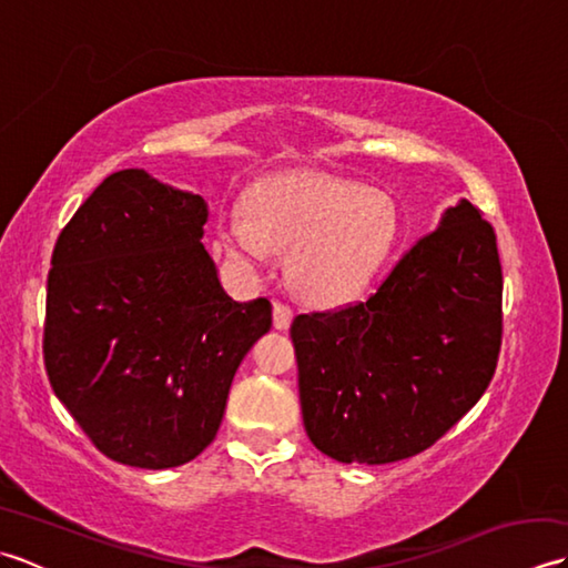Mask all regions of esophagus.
<instances>
[{
  "label": "esophagus",
  "mask_w": 568,
  "mask_h": 568,
  "mask_svg": "<svg viewBox=\"0 0 568 568\" xmlns=\"http://www.w3.org/2000/svg\"><path fill=\"white\" fill-rule=\"evenodd\" d=\"M293 307L287 305V303H281V300H275L273 303V324H275V329H287L291 327V322H293Z\"/></svg>",
  "instance_id": "1"
}]
</instances>
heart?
<instances>
[{
    "instance_id": "1",
    "label": "heart",
    "mask_w": 568,
    "mask_h": 568,
    "mask_svg": "<svg viewBox=\"0 0 568 568\" xmlns=\"http://www.w3.org/2000/svg\"><path fill=\"white\" fill-rule=\"evenodd\" d=\"M397 236L388 195L329 173L295 171L253 185L244 220H229V256L263 263L271 248L287 251V275L307 300L339 305L364 287Z\"/></svg>"
}]
</instances>
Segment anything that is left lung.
<instances>
[{"instance_id": "1", "label": "left lung", "mask_w": 568, "mask_h": 568, "mask_svg": "<svg viewBox=\"0 0 568 568\" xmlns=\"http://www.w3.org/2000/svg\"><path fill=\"white\" fill-rule=\"evenodd\" d=\"M310 442L344 464H393L442 439L496 373L503 271L496 232L462 200L364 303L291 327Z\"/></svg>"}]
</instances>
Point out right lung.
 Listing matches in <instances>:
<instances>
[{"label": "right lung", "instance_id": "add662e5", "mask_svg": "<svg viewBox=\"0 0 568 568\" xmlns=\"http://www.w3.org/2000/svg\"><path fill=\"white\" fill-rule=\"evenodd\" d=\"M207 204L129 168L60 232L48 271L43 364L58 400L112 462L173 468L222 425L265 297L236 303L202 246Z\"/></svg>", "mask_w": 568, "mask_h": 568}]
</instances>
